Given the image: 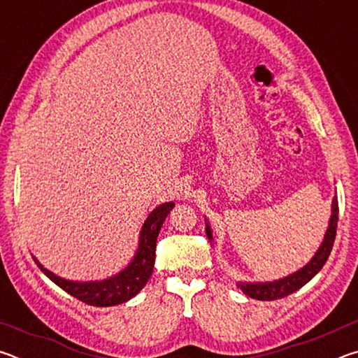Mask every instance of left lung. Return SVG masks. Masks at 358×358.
<instances>
[{"label":"left lung","instance_id":"left-lung-1","mask_svg":"<svg viewBox=\"0 0 358 358\" xmlns=\"http://www.w3.org/2000/svg\"><path fill=\"white\" fill-rule=\"evenodd\" d=\"M336 226H338V199L335 196L331 201V216L329 221V227H327V232L324 235L322 245L319 246V250L316 251V254H314L310 262L303 266V268L294 271L292 275L281 278V280H275L268 282L238 281L237 286L243 290L245 295L256 300H262V301L284 299V296L294 294L295 290H299L300 287L305 286L308 281H311L313 278L319 273L320 268L325 265L327 259H329L331 252L333 243H335ZM205 232H207V237L210 241L213 240V234H211L210 222L207 220H205Z\"/></svg>","mask_w":358,"mask_h":358}]
</instances>
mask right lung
Segmentation results:
<instances>
[{
	"label": "right lung",
	"mask_w": 358,
	"mask_h": 358,
	"mask_svg": "<svg viewBox=\"0 0 358 358\" xmlns=\"http://www.w3.org/2000/svg\"><path fill=\"white\" fill-rule=\"evenodd\" d=\"M173 207V202H166L151 211L143 222L141 237H138V248L128 266L121 270L120 273L110 278H106V280L102 281L80 282L64 280V278L52 273L50 270H47L34 256L33 259L48 280H52L58 287H62L64 292L76 296L77 300L92 306L120 305V303H124L131 300L132 296H136L145 287V284L148 282L155 266L157 235H159L162 222L166 221L167 215L171 213V210Z\"/></svg>",
	"instance_id": "add662e5"
}]
</instances>
